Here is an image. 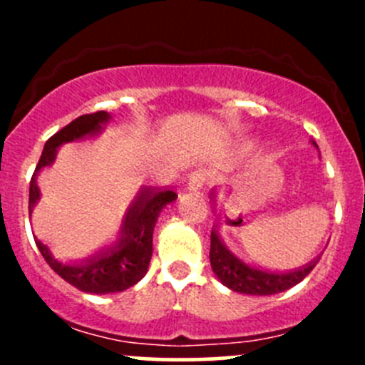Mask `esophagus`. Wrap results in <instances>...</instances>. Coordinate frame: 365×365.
I'll return each instance as SVG.
<instances>
[{
    "instance_id": "1",
    "label": "esophagus",
    "mask_w": 365,
    "mask_h": 365,
    "mask_svg": "<svg viewBox=\"0 0 365 365\" xmlns=\"http://www.w3.org/2000/svg\"><path fill=\"white\" fill-rule=\"evenodd\" d=\"M206 182L205 173H194L189 178V189H201Z\"/></svg>"
}]
</instances>
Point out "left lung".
<instances>
[{"label":"left lung","mask_w":365,"mask_h":365,"mask_svg":"<svg viewBox=\"0 0 365 365\" xmlns=\"http://www.w3.org/2000/svg\"><path fill=\"white\" fill-rule=\"evenodd\" d=\"M318 261L319 259L311 261L304 268L289 272V274H272V272H264L242 263L238 257H235L224 247L217 231H212V240H210L212 270L215 272L222 284H226L233 292L245 293V295H275V293L286 292L304 281Z\"/></svg>","instance_id":"8db88e82"}]
</instances>
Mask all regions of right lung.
Returning a JSON list of instances; mask_svg holds the SVG:
<instances>
[{
  "mask_svg": "<svg viewBox=\"0 0 365 365\" xmlns=\"http://www.w3.org/2000/svg\"><path fill=\"white\" fill-rule=\"evenodd\" d=\"M108 120L109 114L106 111L83 114L47 139L35 173H33L31 182H29V210L40 197L35 180L36 173L54 160L58 146L68 141H76L84 135L97 134L101 130V125ZM175 200L176 192H173V190H160L159 192V190L153 189H143L138 201L132 205L127 217H125L123 235L116 242V245L97 254L84 264L60 263L51 256L49 249L35 238L36 247L42 252L47 264L73 288L84 293H95V295L123 292L145 277L153 251L152 238L155 220L160 210Z\"/></svg>",
  "mask_w": 365,
  "mask_h": 365,
  "instance_id": "obj_1",
  "label": "right lung"
}]
</instances>
